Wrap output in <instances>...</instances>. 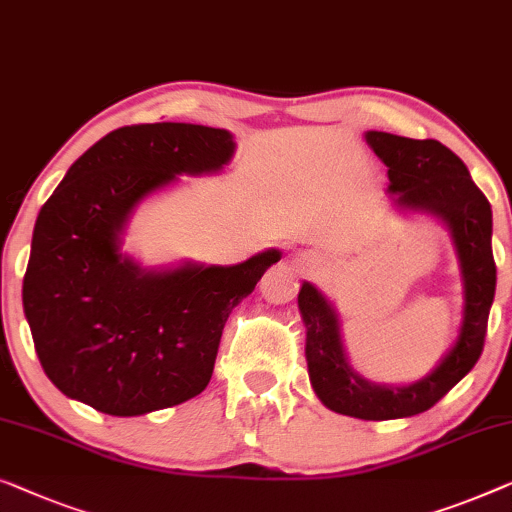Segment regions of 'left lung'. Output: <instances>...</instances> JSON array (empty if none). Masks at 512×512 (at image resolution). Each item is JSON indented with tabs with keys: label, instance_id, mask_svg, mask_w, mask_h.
Returning <instances> with one entry per match:
<instances>
[{
	"label": "left lung",
	"instance_id": "1",
	"mask_svg": "<svg viewBox=\"0 0 512 512\" xmlns=\"http://www.w3.org/2000/svg\"><path fill=\"white\" fill-rule=\"evenodd\" d=\"M365 138L388 166L390 191L397 194V203L436 214L453 233L464 277L462 330L432 374L404 388H383L348 367L335 311L307 281L300 288L298 305L307 325L305 353L318 399L342 416L395 420L432 409L471 372L483 353L496 288L492 207L471 180L464 161L439 140H413L383 131H367Z\"/></svg>",
	"mask_w": 512,
	"mask_h": 512
}]
</instances>
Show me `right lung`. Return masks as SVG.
<instances>
[{
	"label": "right lung",
	"mask_w": 512,
	"mask_h": 512,
	"mask_svg": "<svg viewBox=\"0 0 512 512\" xmlns=\"http://www.w3.org/2000/svg\"><path fill=\"white\" fill-rule=\"evenodd\" d=\"M233 150L231 133L201 124L115 129L41 207L22 305L43 372L66 397L143 416L207 388L228 314L281 254L145 272L120 254V233L147 194L182 173H214Z\"/></svg>",
	"instance_id": "obj_1"
}]
</instances>
